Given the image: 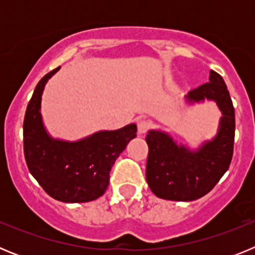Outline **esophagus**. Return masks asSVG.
<instances>
[{
    "mask_svg": "<svg viewBox=\"0 0 255 255\" xmlns=\"http://www.w3.org/2000/svg\"><path fill=\"white\" fill-rule=\"evenodd\" d=\"M152 126L150 121L145 120V119H139L138 120V132L139 134H145Z\"/></svg>",
    "mask_w": 255,
    "mask_h": 255,
    "instance_id": "esophagus-1",
    "label": "esophagus"
}]
</instances>
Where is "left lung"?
I'll use <instances>...</instances> for the list:
<instances>
[{"mask_svg":"<svg viewBox=\"0 0 255 255\" xmlns=\"http://www.w3.org/2000/svg\"><path fill=\"white\" fill-rule=\"evenodd\" d=\"M213 101L222 116L217 134L197 149L177 144L168 132L149 130L145 136L148 153L145 177L158 198L190 202L206 195L229 170L234 152L235 110L220 74L211 70L209 82L189 92L188 105Z\"/></svg>","mask_w":255,"mask_h":255,"instance_id":"left-lung-1","label":"left lung"}]
</instances>
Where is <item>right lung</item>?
<instances>
[{
  "label": "right lung",
  "mask_w": 255,
  "mask_h": 255,
  "mask_svg": "<svg viewBox=\"0 0 255 255\" xmlns=\"http://www.w3.org/2000/svg\"><path fill=\"white\" fill-rule=\"evenodd\" d=\"M60 67L40 79L24 117V155L28 168L47 194L65 203H85L107 190L110 171L131 139L136 125L101 130L75 141L53 138L42 119V94Z\"/></svg>",
  "instance_id": "1"
}]
</instances>
